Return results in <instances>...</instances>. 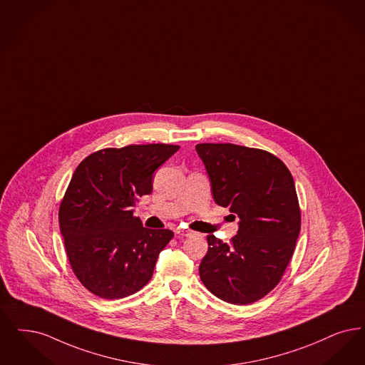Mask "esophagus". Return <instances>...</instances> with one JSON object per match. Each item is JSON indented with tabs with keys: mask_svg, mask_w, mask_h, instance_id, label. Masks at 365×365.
<instances>
[{
	"mask_svg": "<svg viewBox=\"0 0 365 365\" xmlns=\"http://www.w3.org/2000/svg\"><path fill=\"white\" fill-rule=\"evenodd\" d=\"M176 235H178L179 237H186V236H191V235H192V231H189V230H182V228H178V230H176Z\"/></svg>",
	"mask_w": 365,
	"mask_h": 365,
	"instance_id": "obj_1",
	"label": "esophagus"
}]
</instances>
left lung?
I'll use <instances>...</instances> for the list:
<instances>
[{"instance_id":"1","label":"left lung","mask_w":365,"mask_h":365,"mask_svg":"<svg viewBox=\"0 0 365 365\" xmlns=\"http://www.w3.org/2000/svg\"><path fill=\"white\" fill-rule=\"evenodd\" d=\"M195 150L215 202L239 219L231 243L207 236L200 277L227 303H254L277 285L296 247L300 207L293 178L282 161L262 149L198 144Z\"/></svg>"}]
</instances>
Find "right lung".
Here are the masks:
<instances>
[{"label": "right lung", "instance_id": "add662e5", "mask_svg": "<svg viewBox=\"0 0 365 365\" xmlns=\"http://www.w3.org/2000/svg\"><path fill=\"white\" fill-rule=\"evenodd\" d=\"M178 145L107 148L76 168L59 206V228L76 277L93 294L122 299L152 278L170 230H150L134 217L138 197L152 192L153 173Z\"/></svg>", "mask_w": 365, "mask_h": 365}]
</instances>
